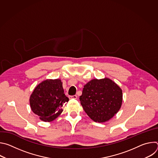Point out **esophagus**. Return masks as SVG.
<instances>
[{
    "mask_svg": "<svg viewBox=\"0 0 158 158\" xmlns=\"http://www.w3.org/2000/svg\"><path fill=\"white\" fill-rule=\"evenodd\" d=\"M71 99H76L77 98V96H76V95H74V96H70L69 97Z\"/></svg>",
    "mask_w": 158,
    "mask_h": 158,
    "instance_id": "34e87169",
    "label": "esophagus"
}]
</instances>
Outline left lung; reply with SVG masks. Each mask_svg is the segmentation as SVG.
<instances>
[{
	"label": "left lung",
	"mask_w": 158,
	"mask_h": 158,
	"mask_svg": "<svg viewBox=\"0 0 158 158\" xmlns=\"http://www.w3.org/2000/svg\"><path fill=\"white\" fill-rule=\"evenodd\" d=\"M79 99L90 118L95 122L104 123L120 109L123 92L120 87L109 78L94 79L84 86Z\"/></svg>",
	"instance_id": "left-lung-1"
}]
</instances>
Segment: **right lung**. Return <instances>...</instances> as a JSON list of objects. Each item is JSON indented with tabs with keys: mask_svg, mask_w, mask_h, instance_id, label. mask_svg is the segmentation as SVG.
Returning a JSON list of instances; mask_svg holds the SVG:
<instances>
[{
	"mask_svg": "<svg viewBox=\"0 0 158 158\" xmlns=\"http://www.w3.org/2000/svg\"><path fill=\"white\" fill-rule=\"evenodd\" d=\"M29 101L32 112L40 120L51 122L62 113L69 98L64 93L60 79H46L35 87Z\"/></svg>",
	"mask_w": 158,
	"mask_h": 158,
	"instance_id": "right-lung-1",
	"label": "right lung"
}]
</instances>
